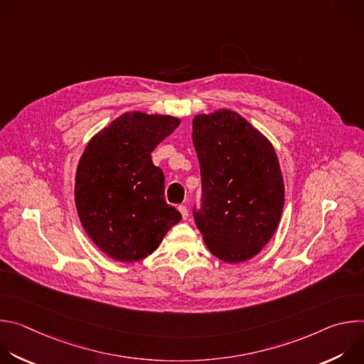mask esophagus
<instances>
[{
    "label": "esophagus",
    "mask_w": 364,
    "mask_h": 364,
    "mask_svg": "<svg viewBox=\"0 0 364 364\" xmlns=\"http://www.w3.org/2000/svg\"><path fill=\"white\" fill-rule=\"evenodd\" d=\"M178 212L181 213V218H183L184 220H187V218H188V210H187V207H186V205H178Z\"/></svg>",
    "instance_id": "obj_1"
}]
</instances>
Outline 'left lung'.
<instances>
[{
  "instance_id": "obj_1",
  "label": "left lung",
  "mask_w": 364,
  "mask_h": 364,
  "mask_svg": "<svg viewBox=\"0 0 364 364\" xmlns=\"http://www.w3.org/2000/svg\"><path fill=\"white\" fill-rule=\"evenodd\" d=\"M193 144L201 173L194 220L209 250L228 264L256 256L274 236L285 186L271 141L230 109L198 114Z\"/></svg>"
}]
</instances>
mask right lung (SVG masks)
<instances>
[{"label": "right lung", "instance_id": "obj_1", "mask_svg": "<svg viewBox=\"0 0 364 364\" xmlns=\"http://www.w3.org/2000/svg\"><path fill=\"white\" fill-rule=\"evenodd\" d=\"M170 115L125 112L92 136L76 170L75 203L92 242L118 262L151 255L181 215L164 198L151 152L177 127Z\"/></svg>", "mask_w": 364, "mask_h": 364}]
</instances>
